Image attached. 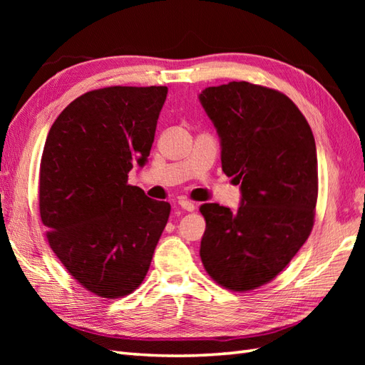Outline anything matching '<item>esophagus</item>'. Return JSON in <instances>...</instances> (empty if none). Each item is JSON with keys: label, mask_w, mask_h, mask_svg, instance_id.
Returning <instances> with one entry per match:
<instances>
[{"label": "esophagus", "mask_w": 365, "mask_h": 365, "mask_svg": "<svg viewBox=\"0 0 365 365\" xmlns=\"http://www.w3.org/2000/svg\"><path fill=\"white\" fill-rule=\"evenodd\" d=\"M178 205H180L183 210H187V212H195V208H196V205L188 199H180L178 200Z\"/></svg>", "instance_id": "esophagus-1"}]
</instances>
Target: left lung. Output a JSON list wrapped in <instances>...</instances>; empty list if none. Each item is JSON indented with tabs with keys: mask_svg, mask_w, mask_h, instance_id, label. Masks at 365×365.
I'll return each instance as SVG.
<instances>
[{
	"mask_svg": "<svg viewBox=\"0 0 365 365\" xmlns=\"http://www.w3.org/2000/svg\"><path fill=\"white\" fill-rule=\"evenodd\" d=\"M199 102L221 144V165L240 183V207L204 204L200 259L235 292L269 282L314 226L319 192L312 130L292 100L246 81L205 88Z\"/></svg>",
	"mask_w": 365,
	"mask_h": 365,
	"instance_id": "obj_1",
	"label": "left lung"
}]
</instances>
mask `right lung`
<instances>
[{"label": "right lung", "mask_w": 365, "mask_h": 365, "mask_svg": "<svg viewBox=\"0 0 365 365\" xmlns=\"http://www.w3.org/2000/svg\"><path fill=\"white\" fill-rule=\"evenodd\" d=\"M166 86H113L75 98L46 136L38 208L53 252L102 298L136 290L170 205L128 185L147 163Z\"/></svg>", "instance_id": "add662e5"}]
</instances>
